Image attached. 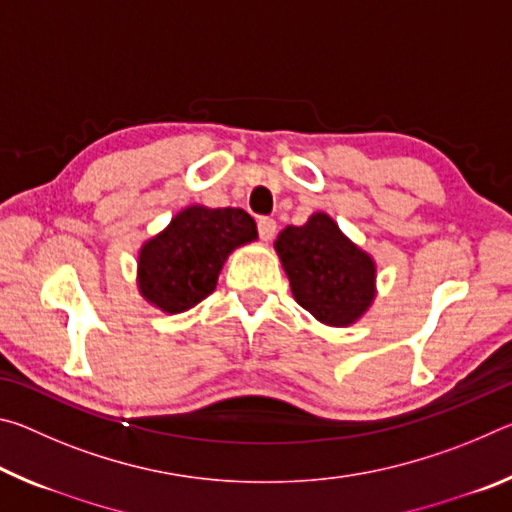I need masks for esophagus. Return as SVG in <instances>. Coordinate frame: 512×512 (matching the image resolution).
Returning a JSON list of instances; mask_svg holds the SVG:
<instances>
[{"instance_id": "1", "label": "esophagus", "mask_w": 512, "mask_h": 512, "mask_svg": "<svg viewBox=\"0 0 512 512\" xmlns=\"http://www.w3.org/2000/svg\"><path fill=\"white\" fill-rule=\"evenodd\" d=\"M275 230H277V225H275L273 219H268V216H259L257 232H259V237H262V241H271L273 235H275Z\"/></svg>"}]
</instances>
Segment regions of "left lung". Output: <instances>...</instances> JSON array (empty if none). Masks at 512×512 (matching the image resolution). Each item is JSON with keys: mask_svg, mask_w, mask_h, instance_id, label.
<instances>
[{"mask_svg": "<svg viewBox=\"0 0 512 512\" xmlns=\"http://www.w3.org/2000/svg\"><path fill=\"white\" fill-rule=\"evenodd\" d=\"M275 250L293 298L320 323L348 327L372 305L375 262L327 214L318 212L305 225H287Z\"/></svg>", "mask_w": 512, "mask_h": 512, "instance_id": "obj_1", "label": "left lung"}]
</instances>
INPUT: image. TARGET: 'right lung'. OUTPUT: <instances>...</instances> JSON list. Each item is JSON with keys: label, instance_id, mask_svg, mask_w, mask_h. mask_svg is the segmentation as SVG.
<instances>
[{"label": "right lung", "instance_id": "right-lung-1", "mask_svg": "<svg viewBox=\"0 0 512 512\" xmlns=\"http://www.w3.org/2000/svg\"><path fill=\"white\" fill-rule=\"evenodd\" d=\"M255 239L253 216L239 207H187L142 246L137 266L142 296L167 314L192 309L216 289L232 250Z\"/></svg>", "mask_w": 512, "mask_h": 512}]
</instances>
